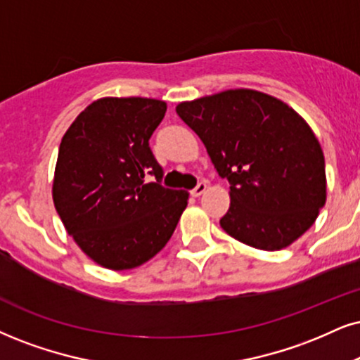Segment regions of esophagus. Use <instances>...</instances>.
Listing matches in <instances>:
<instances>
[{
    "mask_svg": "<svg viewBox=\"0 0 360 360\" xmlns=\"http://www.w3.org/2000/svg\"><path fill=\"white\" fill-rule=\"evenodd\" d=\"M205 190H207V184L205 181H200V184H198L197 187L192 190V195L193 197H200L202 193H205Z\"/></svg>",
    "mask_w": 360,
    "mask_h": 360,
    "instance_id": "esophagus-1",
    "label": "esophagus"
}]
</instances>
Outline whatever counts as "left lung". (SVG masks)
<instances>
[{"mask_svg":"<svg viewBox=\"0 0 360 360\" xmlns=\"http://www.w3.org/2000/svg\"><path fill=\"white\" fill-rule=\"evenodd\" d=\"M230 184L220 219L230 237L281 250L307 232L326 205L321 143L295 110L255 90H227L176 106Z\"/></svg>","mask_w":360,"mask_h":360,"instance_id":"8db88e82","label":"left lung"}]
</instances>
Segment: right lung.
<instances>
[{"instance_id": "right-lung-1", "label": "right lung", "mask_w": 360, "mask_h": 360, "mask_svg": "<svg viewBox=\"0 0 360 360\" xmlns=\"http://www.w3.org/2000/svg\"><path fill=\"white\" fill-rule=\"evenodd\" d=\"M165 112L160 100L100 98L61 139L55 208L78 247L105 269H135L157 255L187 207V190L160 184L163 168L148 143Z\"/></svg>"}]
</instances>
